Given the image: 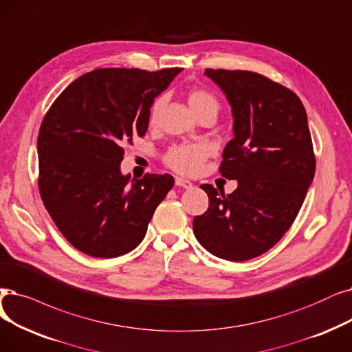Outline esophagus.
Listing matches in <instances>:
<instances>
[{"label":"esophagus","mask_w":352,"mask_h":352,"mask_svg":"<svg viewBox=\"0 0 352 352\" xmlns=\"http://www.w3.org/2000/svg\"><path fill=\"white\" fill-rule=\"evenodd\" d=\"M175 186L182 187V188H192V182L186 179V178H181V177H175Z\"/></svg>","instance_id":"esophagus-1"}]
</instances>
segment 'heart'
<instances>
[{"mask_svg":"<svg viewBox=\"0 0 352 352\" xmlns=\"http://www.w3.org/2000/svg\"><path fill=\"white\" fill-rule=\"evenodd\" d=\"M187 100L190 108L195 115H200L203 112H214L217 113L220 109L219 100L216 99L212 94L204 90V89H191L187 95ZM162 99H157L152 103L151 122H155L158 118V113L161 111ZM208 151L201 144H184V145H177L168 151L165 155L166 165L173 168L174 171L184 174V175H192L200 171V168L207 158Z\"/></svg>","mask_w":352,"mask_h":352,"instance_id":"1","label":"heart"}]
</instances>
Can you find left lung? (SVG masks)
Instances as JSON below:
<instances>
[{
	"label": "left lung",
	"mask_w": 352,
	"mask_h": 352,
	"mask_svg": "<svg viewBox=\"0 0 352 352\" xmlns=\"http://www.w3.org/2000/svg\"><path fill=\"white\" fill-rule=\"evenodd\" d=\"M232 106L233 135L220 174L232 194L203 184L208 210L194 217L201 246L230 262L257 257L289 230L315 175L308 116L287 87L248 70L206 69Z\"/></svg>",
	"instance_id": "8db88e82"
}]
</instances>
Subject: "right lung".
Wrapping results in <instances>:
<instances>
[{"mask_svg":"<svg viewBox=\"0 0 352 352\" xmlns=\"http://www.w3.org/2000/svg\"><path fill=\"white\" fill-rule=\"evenodd\" d=\"M181 69H96L70 83L45 113L37 140L38 188L67 241L111 258L144 240L170 174L120 173L124 145L144 136L154 99Z\"/></svg>","mask_w":352,"mask_h":352,"instance_id":"obj_1","label":"right lung"}]
</instances>
